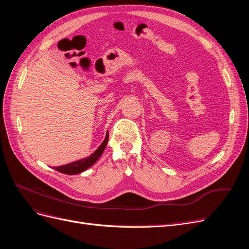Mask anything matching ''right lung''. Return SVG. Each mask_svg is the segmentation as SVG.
<instances>
[{
    "instance_id": "obj_1",
    "label": "right lung",
    "mask_w": 249,
    "mask_h": 249,
    "mask_svg": "<svg viewBox=\"0 0 249 249\" xmlns=\"http://www.w3.org/2000/svg\"><path fill=\"white\" fill-rule=\"evenodd\" d=\"M108 138H109V133L107 132L106 137H105V140L103 141L102 144L99 146V148H97L93 154H91L89 157L84 158V159L78 160V161L71 162L70 164L62 165V166L54 167V169L59 171V172H61V173H65V175H71H71H78V173L85 171L90 166H92V165L100 159V157L102 156L105 148H106V146H107Z\"/></svg>"
}]
</instances>
